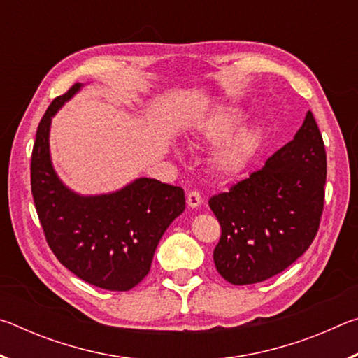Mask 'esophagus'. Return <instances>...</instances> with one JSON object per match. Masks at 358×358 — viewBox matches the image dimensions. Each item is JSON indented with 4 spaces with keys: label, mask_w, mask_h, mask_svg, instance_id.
<instances>
[{
    "label": "esophagus",
    "mask_w": 358,
    "mask_h": 358,
    "mask_svg": "<svg viewBox=\"0 0 358 358\" xmlns=\"http://www.w3.org/2000/svg\"><path fill=\"white\" fill-rule=\"evenodd\" d=\"M186 203L189 205L191 208H197L199 205L202 203V196L199 191H189L186 196Z\"/></svg>",
    "instance_id": "34e87169"
}]
</instances>
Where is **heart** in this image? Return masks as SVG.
Instances as JSON below:
<instances>
[{
  "mask_svg": "<svg viewBox=\"0 0 358 358\" xmlns=\"http://www.w3.org/2000/svg\"><path fill=\"white\" fill-rule=\"evenodd\" d=\"M243 113L240 108L224 106L216 108L197 126V137L207 143H217L240 124ZM227 139V138H226ZM260 141V134L252 126H243L216 148L213 155L215 171L222 177H234L246 166Z\"/></svg>",
  "mask_w": 358,
  "mask_h": 358,
  "instance_id": "b5f03b06",
  "label": "heart"
}]
</instances>
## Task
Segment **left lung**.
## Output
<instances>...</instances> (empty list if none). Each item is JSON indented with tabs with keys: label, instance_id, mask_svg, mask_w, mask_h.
<instances>
[{
	"label": "left lung",
	"instance_id": "8db88e82",
	"mask_svg": "<svg viewBox=\"0 0 358 358\" xmlns=\"http://www.w3.org/2000/svg\"><path fill=\"white\" fill-rule=\"evenodd\" d=\"M327 155L311 112L294 141L265 166L210 197L221 226L216 270L235 286L262 282L292 265L316 237L324 210Z\"/></svg>",
	"mask_w": 358,
	"mask_h": 358
}]
</instances>
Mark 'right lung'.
Here are the masks:
<instances>
[{
  "instance_id": "obj_1",
  "label": "right lung",
  "mask_w": 358,
  "mask_h": 358,
  "mask_svg": "<svg viewBox=\"0 0 358 358\" xmlns=\"http://www.w3.org/2000/svg\"><path fill=\"white\" fill-rule=\"evenodd\" d=\"M74 83L48 106L36 132L31 192L52 252L80 280L107 290H129L148 275L162 234L185 211V191L153 178L83 197L57 177L48 151L55 112L78 92Z\"/></svg>"
}]
</instances>
